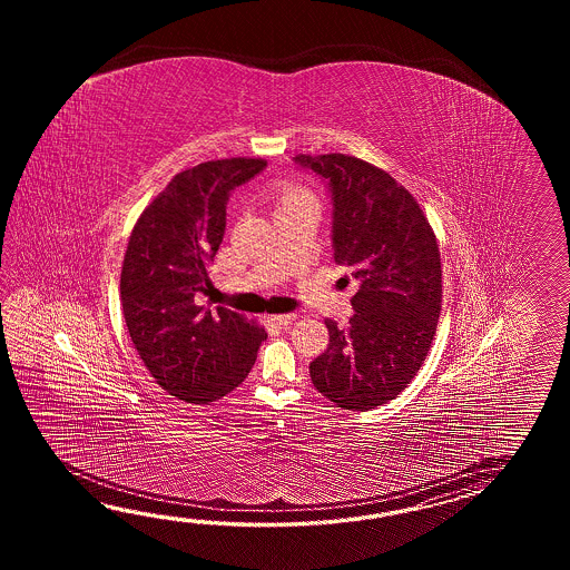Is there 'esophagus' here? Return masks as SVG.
I'll return each mask as SVG.
<instances>
[{"label": "esophagus", "mask_w": 570, "mask_h": 570, "mask_svg": "<svg viewBox=\"0 0 570 570\" xmlns=\"http://www.w3.org/2000/svg\"><path fill=\"white\" fill-rule=\"evenodd\" d=\"M271 322H275L281 327H289L295 322V314L271 315Z\"/></svg>", "instance_id": "34e87169"}]
</instances>
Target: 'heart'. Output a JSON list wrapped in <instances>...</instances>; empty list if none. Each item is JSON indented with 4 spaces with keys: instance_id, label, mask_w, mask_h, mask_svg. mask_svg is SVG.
I'll use <instances>...</instances> for the list:
<instances>
[{
    "instance_id": "b5f03b06",
    "label": "heart",
    "mask_w": 570,
    "mask_h": 570,
    "mask_svg": "<svg viewBox=\"0 0 570 570\" xmlns=\"http://www.w3.org/2000/svg\"><path fill=\"white\" fill-rule=\"evenodd\" d=\"M317 206L315 195L302 185H283L277 191V212L287 207Z\"/></svg>"
}]
</instances>
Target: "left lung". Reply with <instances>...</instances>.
<instances>
[{
    "instance_id": "obj_1",
    "label": "left lung",
    "mask_w": 570,
    "mask_h": 570,
    "mask_svg": "<svg viewBox=\"0 0 570 570\" xmlns=\"http://www.w3.org/2000/svg\"><path fill=\"white\" fill-rule=\"evenodd\" d=\"M324 177L334 202V261L352 268L348 327L326 320L330 344L309 375L342 410L368 412L395 400L422 368L442 309L436 234L420 204L387 170L340 153L297 155Z\"/></svg>"
}]
</instances>
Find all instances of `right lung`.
<instances>
[{"label": "right lung", "mask_w": 570, "mask_h": 570, "mask_svg": "<svg viewBox=\"0 0 570 570\" xmlns=\"http://www.w3.org/2000/svg\"><path fill=\"white\" fill-rule=\"evenodd\" d=\"M265 158H219L177 173L134 224L120 275L121 314L134 348L169 395L187 403L222 400L250 373L265 327L218 305H195L209 287L236 185Z\"/></svg>", "instance_id": "add662e5"}]
</instances>
